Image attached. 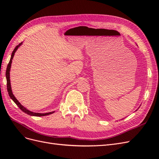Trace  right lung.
<instances>
[{"mask_svg": "<svg viewBox=\"0 0 159 159\" xmlns=\"http://www.w3.org/2000/svg\"><path fill=\"white\" fill-rule=\"evenodd\" d=\"M22 44V42L20 43L18 46H16L15 47V48L13 50L12 53V55H11V60L9 61V63L7 66V71H6V78H7V91L8 92V95L10 96V98L13 100V102L15 103L17 105L18 107L20 108L23 112L26 113V114L29 115H32V116H36V117H42V116H45V115H50L52 113H54V111H52V112H49V113H34V112H32L30 111L28 109H27L26 108H25V107L23 106L20 104V103L18 102V101L16 99V98L14 97V95H13L12 92V89H11V80H10V71H11V64H12V60L13 59V57L14 56V53L16 52V51L17 50V49L18 48L19 46H20L21 44Z\"/></svg>", "mask_w": 159, "mask_h": 159, "instance_id": "obj_1", "label": "right lung"}]
</instances>
